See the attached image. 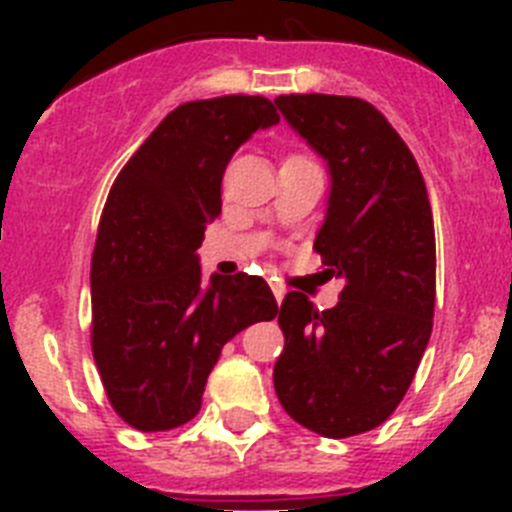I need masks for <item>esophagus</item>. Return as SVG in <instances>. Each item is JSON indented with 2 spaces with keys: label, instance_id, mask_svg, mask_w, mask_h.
Returning <instances> with one entry per match:
<instances>
[{
  "label": "esophagus",
  "instance_id": "obj_1",
  "mask_svg": "<svg viewBox=\"0 0 512 512\" xmlns=\"http://www.w3.org/2000/svg\"><path fill=\"white\" fill-rule=\"evenodd\" d=\"M269 284H271V292H274V297H277V302H282L284 295H287V289H284L279 282H269Z\"/></svg>",
  "mask_w": 512,
  "mask_h": 512
}]
</instances>
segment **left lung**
<instances>
[{"label":"left lung","instance_id":"1","mask_svg":"<svg viewBox=\"0 0 512 512\" xmlns=\"http://www.w3.org/2000/svg\"><path fill=\"white\" fill-rule=\"evenodd\" d=\"M274 104L328 164V210L312 248L343 279L330 310L302 292L277 307L284 351L274 390L289 418L348 438L395 413L431 338V202L413 153L374 104L336 94H282Z\"/></svg>","mask_w":512,"mask_h":512}]
</instances>
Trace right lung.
<instances>
[{"label":"right lung","instance_id":"1","mask_svg":"<svg viewBox=\"0 0 512 512\" xmlns=\"http://www.w3.org/2000/svg\"><path fill=\"white\" fill-rule=\"evenodd\" d=\"M277 122L266 97L179 104L112 184L92 253V351L110 405L138 431L189 423L225 343L277 315L264 279L205 284L197 256L223 207L225 166Z\"/></svg>","mask_w":512,"mask_h":512}]
</instances>
